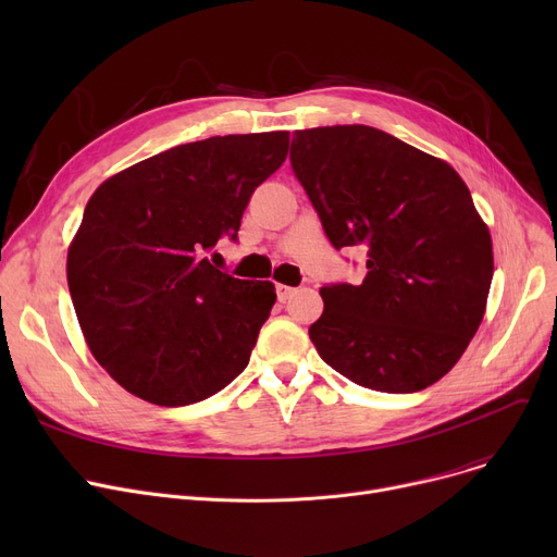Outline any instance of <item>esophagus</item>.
<instances>
[{
    "instance_id": "esophagus-1",
    "label": "esophagus",
    "mask_w": 557,
    "mask_h": 557,
    "mask_svg": "<svg viewBox=\"0 0 557 557\" xmlns=\"http://www.w3.org/2000/svg\"><path fill=\"white\" fill-rule=\"evenodd\" d=\"M294 294H296V288H294V286L277 284V300H280V302H286V300H290V298H294Z\"/></svg>"
}]
</instances>
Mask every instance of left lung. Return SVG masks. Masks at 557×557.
I'll list each match as a JSON object with an SVG mask.
<instances>
[{"mask_svg": "<svg viewBox=\"0 0 557 557\" xmlns=\"http://www.w3.org/2000/svg\"><path fill=\"white\" fill-rule=\"evenodd\" d=\"M290 169L332 246L366 250L359 286L320 288V359L379 393L435 384L476 334L494 273L470 189L447 162L363 124L296 131Z\"/></svg>", "mask_w": 557, "mask_h": 557, "instance_id": "8db88e82", "label": "left lung"}]
</instances>
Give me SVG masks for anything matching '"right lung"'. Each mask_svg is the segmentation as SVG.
Listing matches in <instances>:
<instances>
[{"instance_id": "obj_1", "label": "right lung", "mask_w": 557, "mask_h": 557, "mask_svg": "<svg viewBox=\"0 0 557 557\" xmlns=\"http://www.w3.org/2000/svg\"><path fill=\"white\" fill-rule=\"evenodd\" d=\"M288 133L173 146L106 181L67 255L83 336L116 384L158 406L212 397L250 361L275 305L273 282L219 271L252 191L275 173Z\"/></svg>"}]
</instances>
